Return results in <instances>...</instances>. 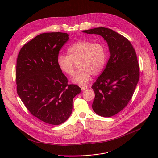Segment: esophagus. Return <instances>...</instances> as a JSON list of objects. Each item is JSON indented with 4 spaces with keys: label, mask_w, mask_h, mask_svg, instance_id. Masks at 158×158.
<instances>
[{
    "label": "esophagus",
    "mask_w": 158,
    "mask_h": 158,
    "mask_svg": "<svg viewBox=\"0 0 158 158\" xmlns=\"http://www.w3.org/2000/svg\"><path fill=\"white\" fill-rule=\"evenodd\" d=\"M81 89H82V91H85V89H87V86H86V85L81 86Z\"/></svg>",
    "instance_id": "obj_1"
}]
</instances>
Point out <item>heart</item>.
<instances>
[{
  "label": "heart",
  "mask_w": 158,
  "mask_h": 158,
  "mask_svg": "<svg viewBox=\"0 0 158 158\" xmlns=\"http://www.w3.org/2000/svg\"><path fill=\"white\" fill-rule=\"evenodd\" d=\"M67 53L68 55H58L57 64L62 73L73 76L76 63H78L80 69L72 79L77 84H84L89 81L91 75H99L106 62V48L102 42L79 40L71 45L67 49Z\"/></svg>",
  "instance_id": "b5f03b06"
}]
</instances>
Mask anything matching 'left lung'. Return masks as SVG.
Masks as SVG:
<instances>
[{"mask_svg":"<svg viewBox=\"0 0 158 158\" xmlns=\"http://www.w3.org/2000/svg\"><path fill=\"white\" fill-rule=\"evenodd\" d=\"M82 32L99 35L107 43L110 57L104 70L92 86L95 93L92 107L99 116L111 117L126 106L139 81L136 52L126 37L112 29L98 27Z\"/></svg>","mask_w":158,"mask_h":158,"instance_id":"left-lung-1","label":"left lung"}]
</instances>
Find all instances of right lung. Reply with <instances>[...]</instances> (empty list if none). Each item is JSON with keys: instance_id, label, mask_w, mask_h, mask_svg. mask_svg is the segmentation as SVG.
Wrapping results in <instances>:
<instances>
[{"instance_id": "add662e5", "label": "right lung", "mask_w": 158, "mask_h": 158, "mask_svg": "<svg viewBox=\"0 0 158 158\" xmlns=\"http://www.w3.org/2000/svg\"><path fill=\"white\" fill-rule=\"evenodd\" d=\"M69 35L49 32L38 35L19 53L16 66L17 91L31 113L52 125L71 116L74 98L81 92L59 69L57 57Z\"/></svg>"}]
</instances>
